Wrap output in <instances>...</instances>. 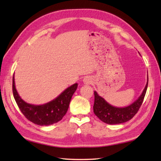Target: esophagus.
Instances as JSON below:
<instances>
[{
	"label": "esophagus",
	"instance_id": "34e87169",
	"mask_svg": "<svg viewBox=\"0 0 161 161\" xmlns=\"http://www.w3.org/2000/svg\"><path fill=\"white\" fill-rule=\"evenodd\" d=\"M92 81V78L90 77H85L84 78V80H83L84 83L86 84H91Z\"/></svg>",
	"mask_w": 161,
	"mask_h": 161
}]
</instances>
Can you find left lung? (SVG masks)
<instances>
[{
  "label": "left lung",
  "mask_w": 161,
  "mask_h": 161,
  "mask_svg": "<svg viewBox=\"0 0 161 161\" xmlns=\"http://www.w3.org/2000/svg\"><path fill=\"white\" fill-rule=\"evenodd\" d=\"M148 81L138 99L132 104L124 108L113 107L106 102L102 97L98 95L97 92H94L93 107L94 114L101 121L108 124H119L129 121L136 115L142 104L148 87Z\"/></svg>",
  "instance_id": "left-lung-1"
}]
</instances>
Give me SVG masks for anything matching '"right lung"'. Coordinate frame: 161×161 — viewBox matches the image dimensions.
I'll list each match as a JSON object with an SVG mask.
<instances>
[{
    "label": "right lung",
    "instance_id": "add662e5",
    "mask_svg": "<svg viewBox=\"0 0 161 161\" xmlns=\"http://www.w3.org/2000/svg\"><path fill=\"white\" fill-rule=\"evenodd\" d=\"M77 88L76 83L51 102L43 105H33L24 102L19 96L15 89L14 77H13V97L19 108L27 119L40 126H48L62 120L67 113L71 99Z\"/></svg>",
    "mask_w": 161,
    "mask_h": 161
}]
</instances>
